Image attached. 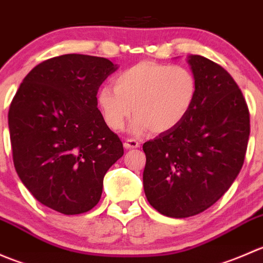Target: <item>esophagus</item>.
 Instances as JSON below:
<instances>
[{
  "label": "esophagus",
  "mask_w": 263,
  "mask_h": 263,
  "mask_svg": "<svg viewBox=\"0 0 263 263\" xmlns=\"http://www.w3.org/2000/svg\"><path fill=\"white\" fill-rule=\"evenodd\" d=\"M123 146H124V148H127V150H128V148H137V147H140V142L136 141V140H134V139H127L126 141H124Z\"/></svg>",
  "instance_id": "34e87169"
}]
</instances>
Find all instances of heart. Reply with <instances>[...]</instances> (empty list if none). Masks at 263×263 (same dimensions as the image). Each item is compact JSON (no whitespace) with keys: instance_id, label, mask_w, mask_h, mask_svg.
Returning a JSON list of instances; mask_svg holds the SVG:
<instances>
[{"instance_id":"obj_1","label":"heart","mask_w":263,"mask_h":263,"mask_svg":"<svg viewBox=\"0 0 263 263\" xmlns=\"http://www.w3.org/2000/svg\"><path fill=\"white\" fill-rule=\"evenodd\" d=\"M115 87L102 86L97 100L103 119L121 131L134 116L129 131L141 135L173 129L188 116L197 97V79L188 67L142 61L113 79Z\"/></svg>"}]
</instances>
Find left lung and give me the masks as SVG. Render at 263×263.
I'll return each instance as SVG.
<instances>
[{"instance_id": "8db88e82", "label": "left lung", "mask_w": 263, "mask_h": 263, "mask_svg": "<svg viewBox=\"0 0 263 263\" xmlns=\"http://www.w3.org/2000/svg\"><path fill=\"white\" fill-rule=\"evenodd\" d=\"M197 97L173 129L145 142L144 190L151 206L169 217H190L213 206L242 169L249 112L234 79L202 55H188Z\"/></svg>"}]
</instances>
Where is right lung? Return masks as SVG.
Wrapping results in <instances>:
<instances>
[{
	"mask_svg": "<svg viewBox=\"0 0 263 263\" xmlns=\"http://www.w3.org/2000/svg\"><path fill=\"white\" fill-rule=\"evenodd\" d=\"M118 66L86 54H63L25 76L9 110L18 178L41 203L84 214L100 200L108 169L123 145L98 109L97 94Z\"/></svg>",
	"mask_w": 263,
	"mask_h": 263,
	"instance_id": "right-lung-1",
	"label": "right lung"
}]
</instances>
